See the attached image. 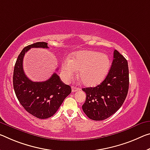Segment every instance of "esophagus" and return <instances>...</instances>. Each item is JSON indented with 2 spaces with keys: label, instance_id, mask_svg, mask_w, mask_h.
<instances>
[{
  "label": "esophagus",
  "instance_id": "esophagus-1",
  "mask_svg": "<svg viewBox=\"0 0 150 150\" xmlns=\"http://www.w3.org/2000/svg\"><path fill=\"white\" fill-rule=\"evenodd\" d=\"M71 89H72V92H76V91H79V90H80L79 88L76 87H72V88H71Z\"/></svg>",
  "mask_w": 150,
  "mask_h": 150
}]
</instances>
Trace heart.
Listing matches in <instances>:
<instances>
[{
  "label": "heart",
  "instance_id": "obj_1",
  "mask_svg": "<svg viewBox=\"0 0 150 150\" xmlns=\"http://www.w3.org/2000/svg\"><path fill=\"white\" fill-rule=\"evenodd\" d=\"M61 67L66 81L72 79L79 70V77L83 84L93 87L105 79L110 69L111 61L106 54L95 51H81L73 53L71 59H64Z\"/></svg>",
  "mask_w": 150,
  "mask_h": 150
}]
</instances>
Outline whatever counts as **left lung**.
Segmentation results:
<instances>
[{
	"mask_svg": "<svg viewBox=\"0 0 150 150\" xmlns=\"http://www.w3.org/2000/svg\"><path fill=\"white\" fill-rule=\"evenodd\" d=\"M129 89V69L127 61L117 50L105 79L95 87L83 88L86 99L82 109L89 119L104 120L113 115L126 98Z\"/></svg>",
	"mask_w": 150,
	"mask_h": 150,
	"instance_id": "1",
	"label": "left lung"
}]
</instances>
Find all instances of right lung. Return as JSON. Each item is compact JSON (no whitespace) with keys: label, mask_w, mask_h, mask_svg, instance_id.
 <instances>
[{"label":"right lung","mask_w":150,"mask_h":150,"mask_svg":"<svg viewBox=\"0 0 150 150\" xmlns=\"http://www.w3.org/2000/svg\"><path fill=\"white\" fill-rule=\"evenodd\" d=\"M30 48H46L45 42H37L24 48L16 59L13 72V87L16 96L26 111L39 119L51 117L58 110L71 88L53 73L48 80L34 82L25 74L23 67L25 53Z\"/></svg>","instance_id":"obj_1"}]
</instances>
